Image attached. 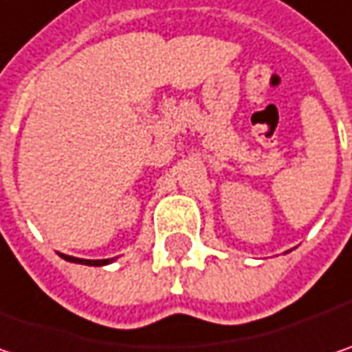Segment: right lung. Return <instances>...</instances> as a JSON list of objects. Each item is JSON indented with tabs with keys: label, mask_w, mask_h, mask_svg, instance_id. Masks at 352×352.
I'll return each instance as SVG.
<instances>
[{
	"label": "right lung",
	"mask_w": 352,
	"mask_h": 352,
	"mask_svg": "<svg viewBox=\"0 0 352 352\" xmlns=\"http://www.w3.org/2000/svg\"><path fill=\"white\" fill-rule=\"evenodd\" d=\"M65 261H72V263H81V265H89V267H103V265H109L113 258H99V261H89V258H77L69 257V255H61Z\"/></svg>",
	"instance_id": "add662e5"
}]
</instances>
